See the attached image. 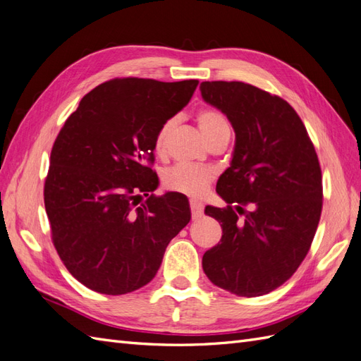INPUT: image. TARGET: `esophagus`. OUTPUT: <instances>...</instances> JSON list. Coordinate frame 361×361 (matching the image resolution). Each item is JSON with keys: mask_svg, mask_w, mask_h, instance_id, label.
<instances>
[{"mask_svg": "<svg viewBox=\"0 0 361 361\" xmlns=\"http://www.w3.org/2000/svg\"><path fill=\"white\" fill-rule=\"evenodd\" d=\"M190 208H191L192 219H199L202 214H204V205H202V202L196 199L190 200Z\"/></svg>", "mask_w": 361, "mask_h": 361, "instance_id": "obj_1", "label": "esophagus"}]
</instances>
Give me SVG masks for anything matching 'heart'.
Masks as SVG:
<instances>
[{
    "instance_id": "1",
    "label": "heart",
    "mask_w": 361,
    "mask_h": 361,
    "mask_svg": "<svg viewBox=\"0 0 361 361\" xmlns=\"http://www.w3.org/2000/svg\"><path fill=\"white\" fill-rule=\"evenodd\" d=\"M196 121L199 124V128L202 133L207 136V139H213L221 131L230 130V124H228L224 113H221L216 109H202L196 114ZM176 127V119H166L164 124L157 128L153 148L157 156H164L169 147V139ZM216 171L211 166L205 165H190V164H178L173 165L171 169L166 170L162 174V183L165 188L171 191L182 192V195L197 197L205 192L207 187L214 179Z\"/></svg>"
}]
</instances>
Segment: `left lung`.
Segmentation results:
<instances>
[{"instance_id":"8db88e82","label":"left lung","mask_w":361,"mask_h":361,"mask_svg":"<svg viewBox=\"0 0 361 361\" xmlns=\"http://www.w3.org/2000/svg\"><path fill=\"white\" fill-rule=\"evenodd\" d=\"M200 93L235 133L231 165L216 187L228 205L205 208L221 224L222 239L204 254L202 268L235 295L268 294L300 267L317 231V153L300 116L280 96L239 81H205Z\"/></svg>"}]
</instances>
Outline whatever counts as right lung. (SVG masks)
<instances>
[{
	"instance_id": "1",
	"label": "right lung",
	"mask_w": 361,
	"mask_h": 361,
	"mask_svg": "<svg viewBox=\"0 0 361 361\" xmlns=\"http://www.w3.org/2000/svg\"><path fill=\"white\" fill-rule=\"evenodd\" d=\"M197 84L114 78L87 93L61 128L44 205L61 260L92 291L121 295L147 285L190 222L180 192L140 199L159 183L150 166L157 128L185 107Z\"/></svg>"
}]
</instances>
